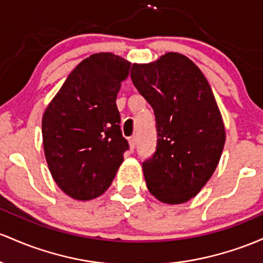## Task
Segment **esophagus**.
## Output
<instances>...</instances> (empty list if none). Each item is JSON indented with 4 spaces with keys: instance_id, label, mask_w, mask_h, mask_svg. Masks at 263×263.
Wrapping results in <instances>:
<instances>
[{
    "instance_id": "esophagus-1",
    "label": "esophagus",
    "mask_w": 263,
    "mask_h": 263,
    "mask_svg": "<svg viewBox=\"0 0 263 263\" xmlns=\"http://www.w3.org/2000/svg\"><path fill=\"white\" fill-rule=\"evenodd\" d=\"M129 145H130V149H134L135 145H137V138H135V135L129 138Z\"/></svg>"
}]
</instances>
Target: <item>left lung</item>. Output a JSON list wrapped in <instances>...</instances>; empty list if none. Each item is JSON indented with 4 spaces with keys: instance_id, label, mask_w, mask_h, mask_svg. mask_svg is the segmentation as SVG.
Masks as SVG:
<instances>
[{
    "instance_id": "8db88e82",
    "label": "left lung",
    "mask_w": 263,
    "mask_h": 263,
    "mask_svg": "<svg viewBox=\"0 0 263 263\" xmlns=\"http://www.w3.org/2000/svg\"><path fill=\"white\" fill-rule=\"evenodd\" d=\"M130 77L155 116L156 149L143 163L146 186L163 202H186L211 178L225 145L210 84L193 61L173 52L133 64Z\"/></svg>"
}]
</instances>
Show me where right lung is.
Listing matches in <instances>:
<instances>
[{
  "mask_svg": "<svg viewBox=\"0 0 263 263\" xmlns=\"http://www.w3.org/2000/svg\"><path fill=\"white\" fill-rule=\"evenodd\" d=\"M130 63L97 53L77 66L42 119L44 155L61 190L92 200L110 186L129 143L120 130L117 96Z\"/></svg>",
  "mask_w": 263,
  "mask_h": 263,
  "instance_id": "right-lung-1",
  "label": "right lung"
}]
</instances>
